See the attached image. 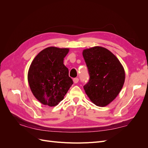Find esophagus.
<instances>
[{
	"instance_id": "esophagus-1",
	"label": "esophagus",
	"mask_w": 148,
	"mask_h": 148,
	"mask_svg": "<svg viewBox=\"0 0 148 148\" xmlns=\"http://www.w3.org/2000/svg\"><path fill=\"white\" fill-rule=\"evenodd\" d=\"M79 82V79L78 78H75L73 79V82L74 83H77Z\"/></svg>"
}]
</instances>
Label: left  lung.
Masks as SVG:
<instances>
[{
	"instance_id": "obj_1",
	"label": "left lung",
	"mask_w": 148,
	"mask_h": 148,
	"mask_svg": "<svg viewBox=\"0 0 148 148\" xmlns=\"http://www.w3.org/2000/svg\"><path fill=\"white\" fill-rule=\"evenodd\" d=\"M83 56L89 75L83 86L89 99L104 107L118 96L125 82V73L120 61L108 49L96 46L84 49Z\"/></svg>"
}]
</instances>
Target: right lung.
I'll list each match as a JSON object with an SVG mask.
<instances>
[{"instance_id": "right-lung-1", "label": "right lung", "mask_w": 148, "mask_h": 148, "mask_svg": "<svg viewBox=\"0 0 148 148\" xmlns=\"http://www.w3.org/2000/svg\"><path fill=\"white\" fill-rule=\"evenodd\" d=\"M67 48L49 47L40 52L31 63L28 73L33 95L44 105L56 106L63 100L73 84L69 69L64 64Z\"/></svg>"}]
</instances>
